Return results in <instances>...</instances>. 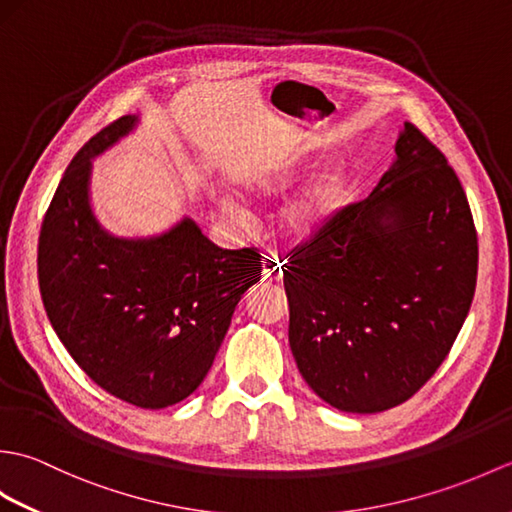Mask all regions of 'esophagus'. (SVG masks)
Here are the masks:
<instances>
[{
    "instance_id": "34e87169",
    "label": "esophagus",
    "mask_w": 512,
    "mask_h": 512,
    "mask_svg": "<svg viewBox=\"0 0 512 512\" xmlns=\"http://www.w3.org/2000/svg\"><path fill=\"white\" fill-rule=\"evenodd\" d=\"M281 275H284V264H281L277 257H266L262 262L264 281H268V284H277V281H281Z\"/></svg>"
}]
</instances>
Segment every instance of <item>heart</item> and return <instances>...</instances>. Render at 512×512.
I'll return each mask as SVG.
<instances>
[{
    "label": "heart",
    "instance_id": "b5f03b06",
    "mask_svg": "<svg viewBox=\"0 0 512 512\" xmlns=\"http://www.w3.org/2000/svg\"><path fill=\"white\" fill-rule=\"evenodd\" d=\"M292 178H295L292 176V171H281V173H275V176L259 180V187L264 191H281L288 187ZM341 189L343 184L336 173H328V176H323L317 184H312V187L286 211L284 220H286L288 231L292 235H312L314 231H319V228L330 220L332 213L336 211V206H339ZM228 211L235 215H242L239 206L235 204H228Z\"/></svg>",
    "mask_w": 512,
    "mask_h": 512
}]
</instances>
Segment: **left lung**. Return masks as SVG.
Instances as JSON below:
<instances>
[{
    "instance_id": "obj_1",
    "label": "left lung",
    "mask_w": 512,
    "mask_h": 512,
    "mask_svg": "<svg viewBox=\"0 0 512 512\" xmlns=\"http://www.w3.org/2000/svg\"><path fill=\"white\" fill-rule=\"evenodd\" d=\"M369 198L288 250L292 356L314 394L350 413L398 407L458 339L477 281L460 178L413 123Z\"/></svg>"
}]
</instances>
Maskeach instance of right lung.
<instances>
[{
  "instance_id": "1",
  "label": "right lung",
  "mask_w": 512,
  "mask_h": 512,
  "mask_svg": "<svg viewBox=\"0 0 512 512\" xmlns=\"http://www.w3.org/2000/svg\"><path fill=\"white\" fill-rule=\"evenodd\" d=\"M134 125L121 116L65 169L41 222L43 308L65 350L107 394L162 409L200 387L244 292L262 275L257 248L224 250L191 220L154 239H118L88 202L90 158Z\"/></svg>"
}]
</instances>
